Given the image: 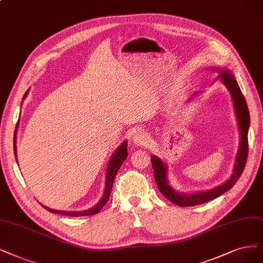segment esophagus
<instances>
[{
    "label": "esophagus",
    "instance_id": "1",
    "mask_svg": "<svg viewBox=\"0 0 263 263\" xmlns=\"http://www.w3.org/2000/svg\"><path fill=\"white\" fill-rule=\"evenodd\" d=\"M133 144L137 146H147L149 144V135L146 132H138L133 138Z\"/></svg>",
    "mask_w": 263,
    "mask_h": 263
}]
</instances>
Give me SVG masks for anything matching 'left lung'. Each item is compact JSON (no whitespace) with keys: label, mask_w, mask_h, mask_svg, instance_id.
Here are the masks:
<instances>
[{"label":"left lung","mask_w":263,"mask_h":263,"mask_svg":"<svg viewBox=\"0 0 263 263\" xmlns=\"http://www.w3.org/2000/svg\"><path fill=\"white\" fill-rule=\"evenodd\" d=\"M218 78L228 86V89L232 95L233 102H234L235 112L237 116L239 131H240V143H239V148L236 156L235 168H234V171H233V174L230 178V180H228L226 183H223L222 185L207 192H199L196 194H190L189 195V194H180L174 191L169 185L167 181L166 164H164L158 157L153 156L152 164L154 168L155 181L157 183L159 191L168 200L172 201L173 203H176V205L180 207H192L196 205H201V203H205L207 201L215 199L220 195H222V194L228 192L229 190H231L233 186H234V184L238 181L239 177L241 176L247 161L248 129H249V123H250V116H249V110H248L246 100L239 89L234 76H233L229 70L222 71Z\"/></svg>","instance_id":"1"}]
</instances>
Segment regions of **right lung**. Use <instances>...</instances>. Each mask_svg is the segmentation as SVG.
<instances>
[{"label":"right lung","mask_w":263,"mask_h":263,"mask_svg":"<svg viewBox=\"0 0 263 263\" xmlns=\"http://www.w3.org/2000/svg\"><path fill=\"white\" fill-rule=\"evenodd\" d=\"M28 91L25 93L24 95V99L27 96ZM18 125V123H17ZM17 128V126H16ZM126 145L128 143L123 142L120 147L117 149L112 157L108 163V168H107V173H106V184H105V192H104V195L103 198L100 200V202H97V205H95L93 208L91 209H87L85 211H79V212H76V211H60V210H54L51 208H47L45 206H43L46 210H48L52 213H58V215H62V216H69V217H84V216H93L96 215V213H99L102 208L104 207L105 203L108 201L109 197H110V192L112 189V184L116 178V174L118 172V170L120 169L122 162L125 160L126 156H128V151H126ZM14 153H15V157L17 160V156H16V130H15V134H14Z\"/></svg>","instance_id":"add662e5"}]
</instances>
